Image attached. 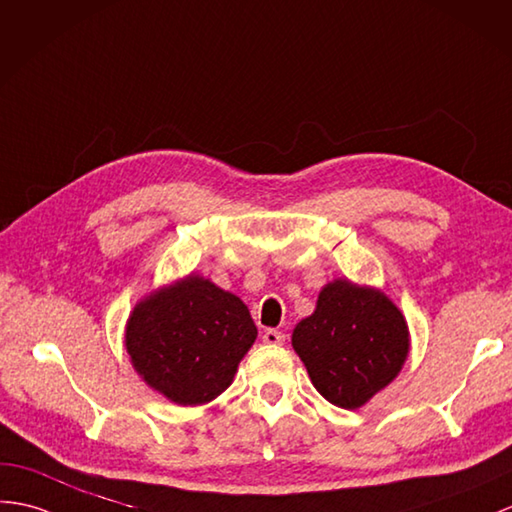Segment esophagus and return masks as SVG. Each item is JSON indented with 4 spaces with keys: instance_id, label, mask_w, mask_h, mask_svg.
<instances>
[{
    "instance_id": "obj_1",
    "label": "esophagus",
    "mask_w": 512,
    "mask_h": 512,
    "mask_svg": "<svg viewBox=\"0 0 512 512\" xmlns=\"http://www.w3.org/2000/svg\"><path fill=\"white\" fill-rule=\"evenodd\" d=\"M261 338H264L266 344H283L285 342V334H281V331H277V329H266Z\"/></svg>"
}]
</instances>
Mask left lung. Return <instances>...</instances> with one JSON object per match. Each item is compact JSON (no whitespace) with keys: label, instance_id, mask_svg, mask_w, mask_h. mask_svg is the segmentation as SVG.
<instances>
[{"label":"left lung","instance_id":"1","mask_svg":"<svg viewBox=\"0 0 512 512\" xmlns=\"http://www.w3.org/2000/svg\"><path fill=\"white\" fill-rule=\"evenodd\" d=\"M292 347L320 395L355 410L399 375L410 331L382 290L336 279L320 290L314 314L294 327Z\"/></svg>","mask_w":512,"mask_h":512}]
</instances>
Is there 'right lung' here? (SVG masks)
I'll use <instances>...</instances> for the list:
<instances>
[{
	"mask_svg": "<svg viewBox=\"0 0 512 512\" xmlns=\"http://www.w3.org/2000/svg\"><path fill=\"white\" fill-rule=\"evenodd\" d=\"M257 327L240 296L189 275L150 292L126 323L124 344L144 382L178 406L227 390Z\"/></svg>",
	"mask_w": 512,
	"mask_h": 512,
	"instance_id": "add662e5",
	"label": "right lung"
}]
</instances>
